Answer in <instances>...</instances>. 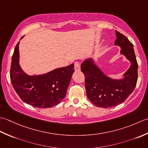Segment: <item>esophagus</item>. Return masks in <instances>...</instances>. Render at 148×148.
<instances>
[{"instance_id":"obj_1","label":"esophagus","mask_w":148,"mask_h":148,"mask_svg":"<svg viewBox=\"0 0 148 148\" xmlns=\"http://www.w3.org/2000/svg\"><path fill=\"white\" fill-rule=\"evenodd\" d=\"M80 68V63L78 62H75V71H79Z\"/></svg>"}]
</instances>
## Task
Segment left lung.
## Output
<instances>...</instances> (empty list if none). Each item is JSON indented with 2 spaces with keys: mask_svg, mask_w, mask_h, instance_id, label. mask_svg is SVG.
I'll list each match as a JSON object with an SVG mask.
<instances>
[{
  "mask_svg": "<svg viewBox=\"0 0 148 148\" xmlns=\"http://www.w3.org/2000/svg\"><path fill=\"white\" fill-rule=\"evenodd\" d=\"M117 39L114 45L121 47L120 54L130 62L128 70L120 78H113L105 74L95 63L88 58L81 64V71L85 75L87 96L96 107L109 108L124 102L134 91L137 81L138 64L134 45L128 39L116 31Z\"/></svg>",
  "mask_w": 148,
  "mask_h": 148,
  "instance_id": "left-lung-1",
  "label": "left lung"
}]
</instances>
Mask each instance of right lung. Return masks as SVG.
Wrapping results in <instances>:
<instances>
[{"label": "right lung", "instance_id": "1", "mask_svg": "<svg viewBox=\"0 0 148 148\" xmlns=\"http://www.w3.org/2000/svg\"><path fill=\"white\" fill-rule=\"evenodd\" d=\"M19 44L20 42L14 48L10 70L11 82L15 91L23 101L35 107L51 108L61 103L75 71L74 64L44 74L29 75L20 65Z\"/></svg>", "mask_w": 148, "mask_h": 148}]
</instances>
